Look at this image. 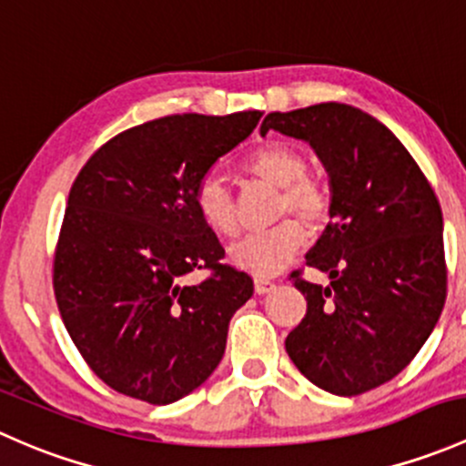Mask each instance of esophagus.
Returning <instances> with one entry per match:
<instances>
[{"mask_svg":"<svg viewBox=\"0 0 466 466\" xmlns=\"http://www.w3.org/2000/svg\"><path fill=\"white\" fill-rule=\"evenodd\" d=\"M273 287H276V282L268 280V278H256V291H258V294H267V291H271Z\"/></svg>","mask_w":466,"mask_h":466,"instance_id":"34e87169","label":"esophagus"}]
</instances>
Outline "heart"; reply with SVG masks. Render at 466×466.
Returning <instances> with one entry per match:
<instances>
[{
  "label": "heart",
  "mask_w": 466,
  "mask_h": 466,
  "mask_svg": "<svg viewBox=\"0 0 466 466\" xmlns=\"http://www.w3.org/2000/svg\"><path fill=\"white\" fill-rule=\"evenodd\" d=\"M244 170L268 186L280 188L276 199V218H287L267 231L244 235L228 248V256L238 267L271 276L278 273L305 244L307 228L323 227L332 213L329 186L309 175V163L300 150L291 146H262L244 161ZM195 208L201 222L213 233L231 238L238 233V210L228 186L218 175L201 177L195 186ZM297 219L294 220L293 218ZM304 223L300 225L298 219Z\"/></svg>",
  "instance_id": "obj_1"
}]
</instances>
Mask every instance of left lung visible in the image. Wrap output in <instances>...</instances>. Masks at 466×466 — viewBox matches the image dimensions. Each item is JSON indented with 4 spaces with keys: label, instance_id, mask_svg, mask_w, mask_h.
<instances>
[{
    "label": "left lung",
    "instance_id": "1",
    "mask_svg": "<svg viewBox=\"0 0 466 466\" xmlns=\"http://www.w3.org/2000/svg\"><path fill=\"white\" fill-rule=\"evenodd\" d=\"M268 129L303 138L329 172L332 222L307 253L329 285L289 273L307 314L285 340L314 386L354 397L400 375L447 300L442 208L400 138L340 103L273 112Z\"/></svg>",
    "mask_w": 466,
    "mask_h": 466
}]
</instances>
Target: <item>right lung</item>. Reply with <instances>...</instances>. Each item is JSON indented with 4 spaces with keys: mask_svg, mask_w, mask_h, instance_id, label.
<instances>
[{
    "mask_svg": "<svg viewBox=\"0 0 466 466\" xmlns=\"http://www.w3.org/2000/svg\"><path fill=\"white\" fill-rule=\"evenodd\" d=\"M262 112L175 114L100 146L71 186L54 256L65 328L96 377L147 404H172L222 361L228 320L253 294L224 265L195 186ZM208 270L186 286L190 270Z\"/></svg>",
    "mask_w": 466,
    "mask_h": 466,
    "instance_id": "right-lung-1",
    "label": "right lung"
}]
</instances>
